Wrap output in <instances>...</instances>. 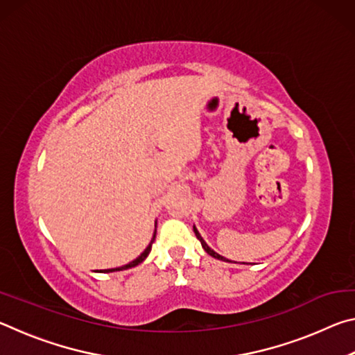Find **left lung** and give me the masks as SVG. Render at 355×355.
Returning a JSON list of instances; mask_svg holds the SVG:
<instances>
[{
    "label": "left lung",
    "instance_id": "1",
    "mask_svg": "<svg viewBox=\"0 0 355 355\" xmlns=\"http://www.w3.org/2000/svg\"><path fill=\"white\" fill-rule=\"evenodd\" d=\"M194 233H196V236H197V239H200V243H202V248L203 249H205V252H207V254L208 255H211V257H214V258H218V260H222V261H228V260H225V258L224 257H220L219 254H216V252L214 250H211V249H209L208 248V244L205 243V241H203V238L200 236V233L199 232H197V228L194 227Z\"/></svg>",
    "mask_w": 355,
    "mask_h": 355
}]
</instances>
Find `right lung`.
I'll return each mask as SVG.
<instances>
[{"label":"right lung","mask_w":355,"mask_h":355,"mask_svg":"<svg viewBox=\"0 0 355 355\" xmlns=\"http://www.w3.org/2000/svg\"><path fill=\"white\" fill-rule=\"evenodd\" d=\"M155 233H156V230H155ZM153 241H155V235H153V239H152V243H150L148 245H147V249L142 252V254L136 258V260H133L131 263H128V264H125V266H120V268H114V269H105V271H100V272H114V271H123V269H130V268H135V266H137V264L139 263H142L144 260H146L147 258V255L150 254V250H152V244H153Z\"/></svg>","instance_id":"obj_1"}]
</instances>
